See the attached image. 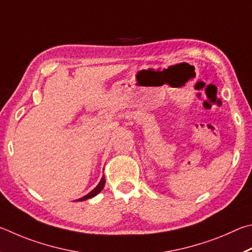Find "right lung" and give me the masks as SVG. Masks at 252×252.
I'll return each instance as SVG.
<instances>
[{"instance_id": "obj_1", "label": "right lung", "mask_w": 252, "mask_h": 252, "mask_svg": "<svg viewBox=\"0 0 252 252\" xmlns=\"http://www.w3.org/2000/svg\"><path fill=\"white\" fill-rule=\"evenodd\" d=\"M105 183H106L105 176H103V177H101V179H100L99 184L97 185V186H96L94 189H93V190H92L91 192H88L87 195H85V196L82 197V198H79V199H77V200L83 201V200H86V199H90V198L95 197V196L97 195V193H99L101 190H103V188H104V186H105Z\"/></svg>"}]
</instances>
